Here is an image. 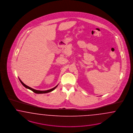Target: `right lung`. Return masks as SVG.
<instances>
[{"label":"right lung","instance_id":"1","mask_svg":"<svg viewBox=\"0 0 133 133\" xmlns=\"http://www.w3.org/2000/svg\"><path fill=\"white\" fill-rule=\"evenodd\" d=\"M19 79L20 81V82L23 85L24 87H25L26 88H27L28 89H29V90H32V91L34 92H35V93H36V94H45V93H48V92H51V91H53V90H54L57 88V87L58 86V84L57 85H56V86H55V87H54V88H52V89H49V90H35V89H32V88H31V87H29V86H28V85H25V84H24V83L20 79V78H19Z\"/></svg>","mask_w":133,"mask_h":133}]
</instances>
